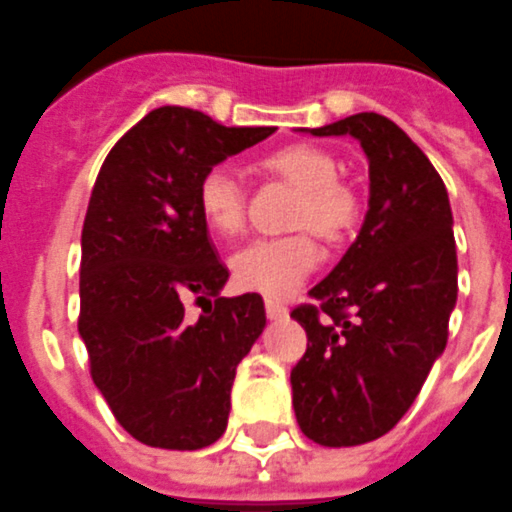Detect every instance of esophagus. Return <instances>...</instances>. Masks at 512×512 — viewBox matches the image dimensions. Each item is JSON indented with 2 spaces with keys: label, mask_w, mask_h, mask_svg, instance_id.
Segmentation results:
<instances>
[{
  "label": "esophagus",
  "mask_w": 512,
  "mask_h": 512,
  "mask_svg": "<svg viewBox=\"0 0 512 512\" xmlns=\"http://www.w3.org/2000/svg\"><path fill=\"white\" fill-rule=\"evenodd\" d=\"M285 314H288V306L280 304V301H272V298H269V301H267V317H269V320H282Z\"/></svg>",
  "instance_id": "obj_1"
}]
</instances>
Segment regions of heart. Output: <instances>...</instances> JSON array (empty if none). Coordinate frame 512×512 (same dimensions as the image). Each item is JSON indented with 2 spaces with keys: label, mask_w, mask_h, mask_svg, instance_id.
I'll list each match as a JSON object with an SVG mask.
<instances>
[{
  "label": "heart",
  "mask_w": 512,
  "mask_h": 512,
  "mask_svg": "<svg viewBox=\"0 0 512 512\" xmlns=\"http://www.w3.org/2000/svg\"><path fill=\"white\" fill-rule=\"evenodd\" d=\"M261 169L301 190L296 227H312L330 243L349 237L359 219V198L338 182V161L325 147L309 142L277 147L261 158ZM198 211L206 227L219 237L240 235L245 224L243 185L230 169H208L198 182ZM320 264V245L309 232L275 240H256L230 261L237 288L267 298H285Z\"/></svg>",
  "instance_id": "1"
}]
</instances>
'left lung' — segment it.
Returning <instances> with one entry per match:
<instances>
[{
  "label": "left lung",
  "instance_id": "1",
  "mask_svg": "<svg viewBox=\"0 0 512 512\" xmlns=\"http://www.w3.org/2000/svg\"><path fill=\"white\" fill-rule=\"evenodd\" d=\"M314 137H354L370 163L365 224L343 259L290 317L306 354L290 370L293 410L322 447H357L394 428L447 346L457 301L452 208L439 171L378 113H357Z\"/></svg>",
  "mask_w": 512,
  "mask_h": 512
}]
</instances>
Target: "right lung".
<instances>
[{
  "instance_id": "obj_1",
  "label": "right lung",
  "mask_w": 512,
  "mask_h": 512,
  "mask_svg": "<svg viewBox=\"0 0 512 512\" xmlns=\"http://www.w3.org/2000/svg\"><path fill=\"white\" fill-rule=\"evenodd\" d=\"M272 132L163 105L97 174L81 230L79 335L94 386L147 447L203 449L227 431L235 370L267 314L259 293L222 296L230 272L200 219L198 182ZM187 297L204 304L198 321L184 314Z\"/></svg>"
}]
</instances>
